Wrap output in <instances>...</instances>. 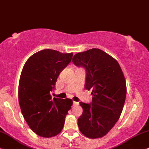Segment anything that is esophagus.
<instances>
[{
	"mask_svg": "<svg viewBox=\"0 0 149 149\" xmlns=\"http://www.w3.org/2000/svg\"><path fill=\"white\" fill-rule=\"evenodd\" d=\"M79 105V103L78 102H73V106H78Z\"/></svg>",
	"mask_w": 149,
	"mask_h": 149,
	"instance_id": "1",
	"label": "esophagus"
}]
</instances>
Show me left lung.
<instances>
[{
  "label": "left lung",
  "mask_w": 149,
  "mask_h": 149,
  "mask_svg": "<svg viewBox=\"0 0 149 149\" xmlns=\"http://www.w3.org/2000/svg\"><path fill=\"white\" fill-rule=\"evenodd\" d=\"M72 61L86 69L85 88L93 96L91 104L80 103L83 113L78 120L79 130L88 138H102L121 114L127 93L124 74L117 61L98 48L77 53Z\"/></svg>",
  "instance_id": "obj_1"
}]
</instances>
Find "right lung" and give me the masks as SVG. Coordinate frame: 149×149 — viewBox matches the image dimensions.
<instances>
[{
	"label": "right lung",
	"mask_w": 149,
	"mask_h": 149,
	"mask_svg": "<svg viewBox=\"0 0 149 149\" xmlns=\"http://www.w3.org/2000/svg\"><path fill=\"white\" fill-rule=\"evenodd\" d=\"M72 56V52L43 49L32 55L24 65L19 82V104L29 127L39 136H56L64 126L73 101L52 98L50 93Z\"/></svg>",
	"instance_id": "add662e5"
}]
</instances>
